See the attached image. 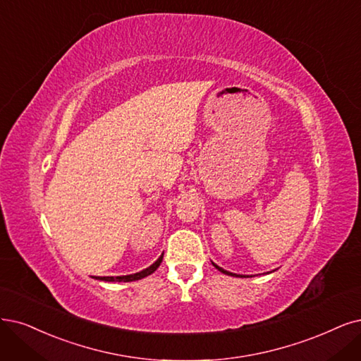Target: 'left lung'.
Here are the masks:
<instances>
[{
    "label": "left lung",
    "mask_w": 361,
    "mask_h": 361,
    "mask_svg": "<svg viewBox=\"0 0 361 361\" xmlns=\"http://www.w3.org/2000/svg\"><path fill=\"white\" fill-rule=\"evenodd\" d=\"M212 264H214L216 266V268L220 271V272H223V274H226V275H231V276H239V275H236V274H232V272H228V271H224L223 268H220V266H217L216 263H212Z\"/></svg>",
    "instance_id": "1"
}]
</instances>
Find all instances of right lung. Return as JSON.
<instances>
[{
    "label": "right lung",
    "instance_id": "right-lung-1",
    "mask_svg": "<svg viewBox=\"0 0 361 361\" xmlns=\"http://www.w3.org/2000/svg\"><path fill=\"white\" fill-rule=\"evenodd\" d=\"M162 259H164V255L160 256V257L150 266V268H147V269H144V271H141V272H137V274H133V275H125V276H98L97 279H101V281H109V283H120V281L129 283V281H137V279H141V278H144V276H147V275L153 274V272L159 268L160 263H162Z\"/></svg>",
    "mask_w": 361,
    "mask_h": 361
}]
</instances>
